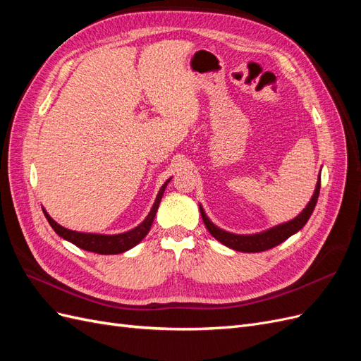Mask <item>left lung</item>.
Instances as JSON below:
<instances>
[{"instance_id":"obj_1","label":"left lung","mask_w":361,"mask_h":361,"mask_svg":"<svg viewBox=\"0 0 361 361\" xmlns=\"http://www.w3.org/2000/svg\"><path fill=\"white\" fill-rule=\"evenodd\" d=\"M319 190H321V178H319L318 183H316V190H314L312 200L309 202L307 206L304 207V211L297 218H293V220H290L285 224L276 226V227L269 228V231L256 233V235H235V233L224 232L209 221V218L206 216L204 211L202 209V206H200V214H202L203 223H204L207 231H209V233L215 239H218L221 244H224L228 248H233L236 251H244V253H259V251L269 250L272 247L281 244L283 241H286L289 236L297 233L300 228L304 227V224L309 221V218L316 206V202H318Z\"/></svg>"}]
</instances>
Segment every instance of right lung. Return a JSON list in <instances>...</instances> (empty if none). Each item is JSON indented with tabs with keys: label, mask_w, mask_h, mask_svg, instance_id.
<instances>
[{
	"label": "right lung",
	"mask_w": 361,
	"mask_h": 361,
	"mask_svg": "<svg viewBox=\"0 0 361 361\" xmlns=\"http://www.w3.org/2000/svg\"><path fill=\"white\" fill-rule=\"evenodd\" d=\"M169 182H170V179L161 187V190L157 195V200H155L154 206H152V209H150L149 215L146 216V220L140 226H137L135 228H133V231L125 232V233L97 235V233L75 232V231H69V228L63 227L59 223L54 221L47 211H43V214H45L48 223L51 224L54 231H56V233L59 236H61L63 239H66V241L75 244L76 247H80L87 251H93V253H97V255H118V253H123V251H126L129 248L135 247L141 241V239L147 235V232L150 231L152 223H154V218L157 215L159 202L162 199V194H164V191H166V187Z\"/></svg>",
	"instance_id": "right-lung-1"
}]
</instances>
